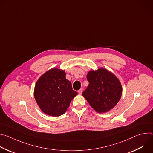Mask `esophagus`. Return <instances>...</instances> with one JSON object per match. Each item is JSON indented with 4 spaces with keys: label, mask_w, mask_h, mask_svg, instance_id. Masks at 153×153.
I'll list each match as a JSON object with an SVG mask.
<instances>
[{
    "label": "esophagus",
    "mask_w": 153,
    "mask_h": 153,
    "mask_svg": "<svg viewBox=\"0 0 153 153\" xmlns=\"http://www.w3.org/2000/svg\"><path fill=\"white\" fill-rule=\"evenodd\" d=\"M82 92H83V89H82V88H80V89L78 91V93H79V94H82Z\"/></svg>",
    "instance_id": "obj_1"
}]
</instances>
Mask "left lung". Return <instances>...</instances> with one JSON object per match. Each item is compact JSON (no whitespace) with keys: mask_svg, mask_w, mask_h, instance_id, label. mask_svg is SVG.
<instances>
[{"mask_svg":"<svg viewBox=\"0 0 153 153\" xmlns=\"http://www.w3.org/2000/svg\"><path fill=\"white\" fill-rule=\"evenodd\" d=\"M86 78L89 85L82 95L90 106L99 113L112 110L120 100L122 93L118 78L103 68L90 71Z\"/></svg>","mask_w":153,"mask_h":153,"instance_id":"1","label":"left lung"}]
</instances>
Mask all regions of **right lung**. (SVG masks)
Masks as SVG:
<instances>
[{"label":"right lung","mask_w":153,"mask_h":153,"mask_svg":"<svg viewBox=\"0 0 153 153\" xmlns=\"http://www.w3.org/2000/svg\"><path fill=\"white\" fill-rule=\"evenodd\" d=\"M65 76L63 70L53 68L42 74L35 85L36 101L42 112L48 116L57 117L64 114L77 94Z\"/></svg>","instance_id":"right-lung-1"}]
</instances>
